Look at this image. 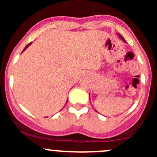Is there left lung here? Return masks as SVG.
<instances>
[{
    "instance_id": "obj_1",
    "label": "left lung",
    "mask_w": 157,
    "mask_h": 157,
    "mask_svg": "<svg viewBox=\"0 0 157 157\" xmlns=\"http://www.w3.org/2000/svg\"><path fill=\"white\" fill-rule=\"evenodd\" d=\"M118 36H119V38H120V39H122V40L124 41V42H126V41L124 40V38L122 37V36H121V35H120V34H118ZM95 111H96V110H95Z\"/></svg>"
}]
</instances>
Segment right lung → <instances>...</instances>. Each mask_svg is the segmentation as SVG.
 <instances>
[{"label": "right lung", "instance_id": "1", "mask_svg": "<svg viewBox=\"0 0 157 157\" xmlns=\"http://www.w3.org/2000/svg\"><path fill=\"white\" fill-rule=\"evenodd\" d=\"M31 44H32V42H30V43H29V44H28V45H26V47H25V48H24V49H23V51H25V50H26V48H28V47H29V45H31Z\"/></svg>", "mask_w": 157, "mask_h": 157}]
</instances>
